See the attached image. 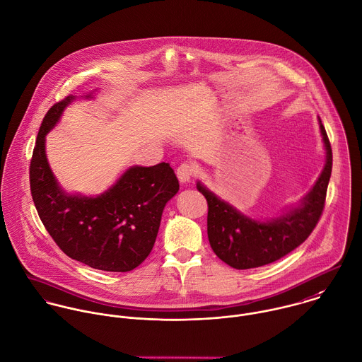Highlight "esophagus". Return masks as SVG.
I'll use <instances>...</instances> for the list:
<instances>
[{
    "label": "esophagus",
    "mask_w": 362,
    "mask_h": 362,
    "mask_svg": "<svg viewBox=\"0 0 362 362\" xmlns=\"http://www.w3.org/2000/svg\"><path fill=\"white\" fill-rule=\"evenodd\" d=\"M194 174H195V167L191 165V164L184 163V164H181V165L177 168V177H178L180 182H182V184L189 182L191 178L194 177Z\"/></svg>",
    "instance_id": "1"
}]
</instances>
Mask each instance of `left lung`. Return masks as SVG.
Segmentation results:
<instances>
[{
	"mask_svg": "<svg viewBox=\"0 0 362 362\" xmlns=\"http://www.w3.org/2000/svg\"><path fill=\"white\" fill-rule=\"evenodd\" d=\"M326 150L325 167L310 191L293 206L271 219H252L219 198L201 181L198 191L208 201V239L215 254L236 269L261 267L279 259L309 238L325 208L333 154L326 129L319 118Z\"/></svg>",
	"mask_w": 362,
	"mask_h": 362,
	"instance_id": "8db88e82",
	"label": "left lung"
}]
</instances>
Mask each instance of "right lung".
Masks as SVG:
<instances>
[{"instance_id":"add662e5","label":"right lung","mask_w":362,"mask_h":362,"mask_svg":"<svg viewBox=\"0 0 362 362\" xmlns=\"http://www.w3.org/2000/svg\"><path fill=\"white\" fill-rule=\"evenodd\" d=\"M95 91L83 98L91 100ZM54 104L40 124L29 178L32 199L46 230L70 258L91 268L127 272L150 254L167 202L180 184L168 163L132 165L100 195L69 194L56 180L46 156V134L76 101Z\"/></svg>"}]
</instances>
